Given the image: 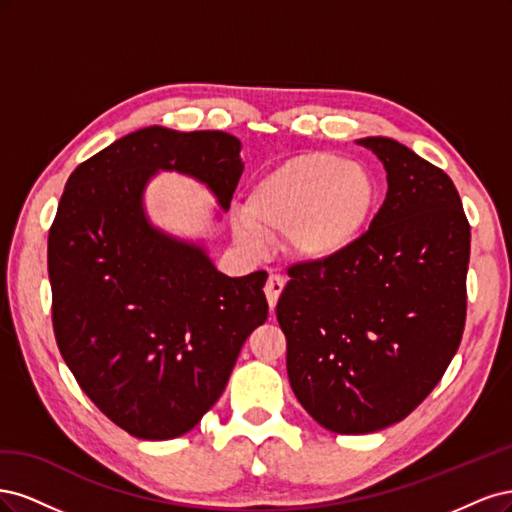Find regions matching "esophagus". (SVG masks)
<instances>
[{
	"mask_svg": "<svg viewBox=\"0 0 512 512\" xmlns=\"http://www.w3.org/2000/svg\"><path fill=\"white\" fill-rule=\"evenodd\" d=\"M284 286H286V280H284L282 275H277V273L269 275L267 286H265V294H267V301H269L271 309L277 305V299H280Z\"/></svg>",
	"mask_w": 512,
	"mask_h": 512,
	"instance_id": "esophagus-1",
	"label": "esophagus"
}]
</instances>
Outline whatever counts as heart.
Masks as SVG:
<instances>
[{
    "instance_id": "heart-1",
    "label": "heart",
    "mask_w": 512,
    "mask_h": 512,
    "mask_svg": "<svg viewBox=\"0 0 512 512\" xmlns=\"http://www.w3.org/2000/svg\"><path fill=\"white\" fill-rule=\"evenodd\" d=\"M378 205V181L365 166L331 153H303L252 185L235 237L258 252L265 237L284 235L290 256L331 262L363 239Z\"/></svg>"
}]
</instances>
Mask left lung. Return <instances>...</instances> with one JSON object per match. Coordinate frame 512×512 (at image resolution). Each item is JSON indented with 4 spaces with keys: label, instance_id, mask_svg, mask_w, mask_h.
<instances>
[{
    "label": "left lung",
    "instance_id": "8db88e82",
    "mask_svg": "<svg viewBox=\"0 0 512 512\" xmlns=\"http://www.w3.org/2000/svg\"><path fill=\"white\" fill-rule=\"evenodd\" d=\"M386 198L348 254L288 269L277 301L299 404L335 433L389 427L440 382L466 327L470 224L451 177L393 138L356 141Z\"/></svg>",
    "mask_w": 512,
    "mask_h": 512
}]
</instances>
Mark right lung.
I'll list each match as a JSON object with an SVG mask.
<instances>
[{"label": "right lung", "instance_id": "add662e5", "mask_svg": "<svg viewBox=\"0 0 512 512\" xmlns=\"http://www.w3.org/2000/svg\"><path fill=\"white\" fill-rule=\"evenodd\" d=\"M241 141L220 130H136L76 166L49 232L53 329L85 395L141 440H170L220 399L267 320V271L228 277L205 247L158 230L143 194L158 170L205 183L226 211Z\"/></svg>", "mask_w": 512, "mask_h": 512}]
</instances>
